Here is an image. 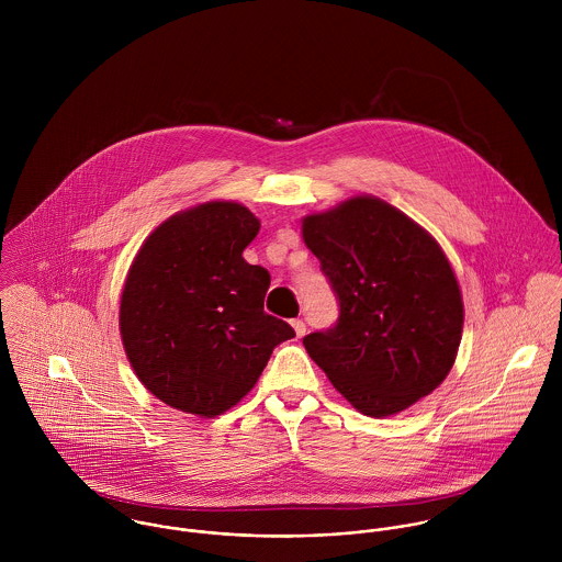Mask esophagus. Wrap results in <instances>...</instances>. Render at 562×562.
I'll return each instance as SVG.
<instances>
[{"label":"esophagus","instance_id":"obj_1","mask_svg":"<svg viewBox=\"0 0 562 562\" xmlns=\"http://www.w3.org/2000/svg\"><path fill=\"white\" fill-rule=\"evenodd\" d=\"M292 326H294V330H296L299 337H303V335L307 333V326H305V322L303 321H292Z\"/></svg>","mask_w":562,"mask_h":562}]
</instances>
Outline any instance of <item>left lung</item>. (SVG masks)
<instances>
[{
    "label": "left lung",
    "instance_id": "1",
    "mask_svg": "<svg viewBox=\"0 0 562 562\" xmlns=\"http://www.w3.org/2000/svg\"><path fill=\"white\" fill-rule=\"evenodd\" d=\"M303 240L339 305L335 326L303 337L333 387L370 417L437 390L463 333L461 290L439 244L374 196L307 216Z\"/></svg>",
    "mask_w": 562,
    "mask_h": 562
}]
</instances>
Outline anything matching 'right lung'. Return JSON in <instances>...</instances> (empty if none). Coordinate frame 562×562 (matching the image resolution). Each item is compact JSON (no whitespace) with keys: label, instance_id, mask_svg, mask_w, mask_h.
<instances>
[{"label":"right lung","instance_id":"add662e5","mask_svg":"<svg viewBox=\"0 0 562 562\" xmlns=\"http://www.w3.org/2000/svg\"><path fill=\"white\" fill-rule=\"evenodd\" d=\"M259 221L212 201L161 223L121 296V337L143 385L172 408L214 417L252 390L296 333L263 312L270 274L244 261Z\"/></svg>","mask_w":562,"mask_h":562}]
</instances>
